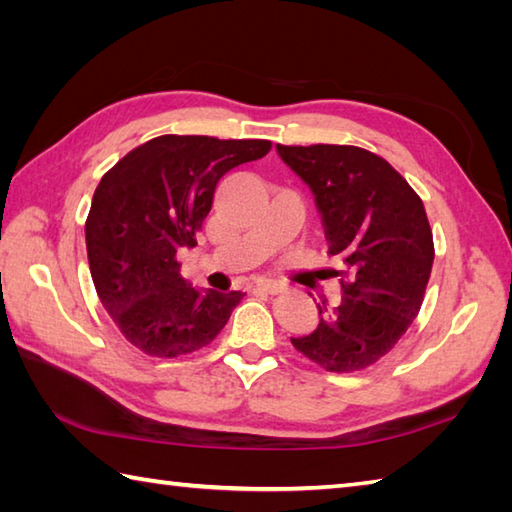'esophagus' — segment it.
Segmentation results:
<instances>
[{
  "mask_svg": "<svg viewBox=\"0 0 512 512\" xmlns=\"http://www.w3.org/2000/svg\"><path fill=\"white\" fill-rule=\"evenodd\" d=\"M255 290L264 292V295H277V292L284 290V284H279V281H273V279H257Z\"/></svg>",
  "mask_w": 512,
  "mask_h": 512,
  "instance_id": "esophagus-1",
  "label": "esophagus"
}]
</instances>
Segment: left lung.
<instances>
[{
  "label": "left lung",
  "mask_w": 512,
  "mask_h": 512,
  "mask_svg": "<svg viewBox=\"0 0 512 512\" xmlns=\"http://www.w3.org/2000/svg\"><path fill=\"white\" fill-rule=\"evenodd\" d=\"M277 154L314 193L343 290L336 306H319L317 330L290 341L328 372H358L380 361L420 312L436 255L424 204L367 149L277 145Z\"/></svg>",
  "instance_id": "left-lung-1"
}]
</instances>
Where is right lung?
I'll return each mask as SVG.
<instances>
[{"label":"right lung","instance_id":"1","mask_svg":"<svg viewBox=\"0 0 512 512\" xmlns=\"http://www.w3.org/2000/svg\"><path fill=\"white\" fill-rule=\"evenodd\" d=\"M268 151L270 140L167 134L129 151L99 182L85 222L90 273L103 308L140 352L202 350L242 301L239 290H195L176 253L198 244L224 173Z\"/></svg>","mask_w":512,"mask_h":512}]
</instances>
